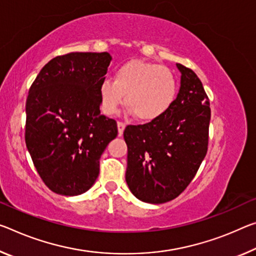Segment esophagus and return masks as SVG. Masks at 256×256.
I'll return each mask as SVG.
<instances>
[{
	"label": "esophagus",
	"mask_w": 256,
	"mask_h": 256,
	"mask_svg": "<svg viewBox=\"0 0 256 256\" xmlns=\"http://www.w3.org/2000/svg\"><path fill=\"white\" fill-rule=\"evenodd\" d=\"M117 128H118V136H123V132L125 130V123H123V122H118V123H117Z\"/></svg>",
	"instance_id": "34e87169"
}]
</instances>
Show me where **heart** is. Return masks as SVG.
<instances>
[{
	"mask_svg": "<svg viewBox=\"0 0 256 256\" xmlns=\"http://www.w3.org/2000/svg\"><path fill=\"white\" fill-rule=\"evenodd\" d=\"M176 94V80L173 72L144 60L123 64L114 74V82L104 80L99 85L101 109L104 114H116L125 101L131 108L130 112L144 123L162 118L172 107Z\"/></svg>",
	"mask_w": 256,
	"mask_h": 256,
	"instance_id": "heart-1",
	"label": "heart"
}]
</instances>
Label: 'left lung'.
Segmentation results:
<instances>
[{"mask_svg":"<svg viewBox=\"0 0 256 256\" xmlns=\"http://www.w3.org/2000/svg\"><path fill=\"white\" fill-rule=\"evenodd\" d=\"M180 90L172 107L156 122L128 125L125 180L141 202L163 204L192 182L208 152L210 101L194 72L176 64Z\"/></svg>","mask_w":256,"mask_h":256,"instance_id":"1","label":"left lung"}]
</instances>
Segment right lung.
Returning <instances> with one entry per match:
<instances>
[{"mask_svg": "<svg viewBox=\"0 0 256 256\" xmlns=\"http://www.w3.org/2000/svg\"><path fill=\"white\" fill-rule=\"evenodd\" d=\"M108 52H70L50 60L26 101L25 140L40 179L52 192L77 196L99 176V160L117 136V124L100 114L99 85Z\"/></svg>", "mask_w": 256, "mask_h": 256, "instance_id": "1", "label": "right lung"}]
</instances>
